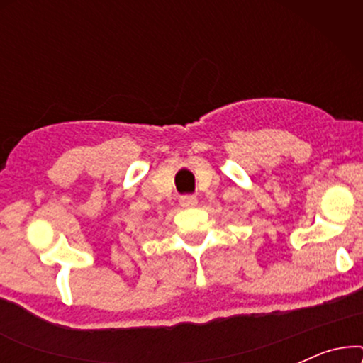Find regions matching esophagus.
Instances as JSON below:
<instances>
[{"mask_svg": "<svg viewBox=\"0 0 363 363\" xmlns=\"http://www.w3.org/2000/svg\"><path fill=\"white\" fill-rule=\"evenodd\" d=\"M180 205L183 208H193L198 205V200H196V196H193V195H185L180 198Z\"/></svg>", "mask_w": 363, "mask_h": 363, "instance_id": "obj_1", "label": "esophagus"}]
</instances>
